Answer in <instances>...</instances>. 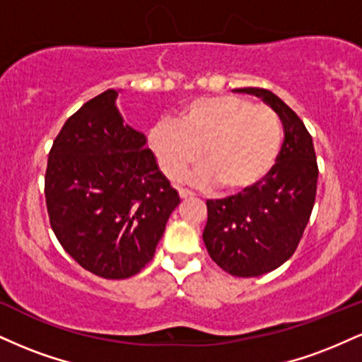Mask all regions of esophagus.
Returning a JSON list of instances; mask_svg holds the SVG:
<instances>
[{"label":"esophagus","instance_id":"esophagus-1","mask_svg":"<svg viewBox=\"0 0 362 362\" xmlns=\"http://www.w3.org/2000/svg\"><path fill=\"white\" fill-rule=\"evenodd\" d=\"M178 194H180V199H192L195 195L192 190H187V189H178Z\"/></svg>","mask_w":362,"mask_h":362}]
</instances>
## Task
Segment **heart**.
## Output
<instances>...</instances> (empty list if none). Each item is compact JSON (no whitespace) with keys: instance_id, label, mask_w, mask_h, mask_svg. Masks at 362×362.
Here are the masks:
<instances>
[{"instance_id":"obj_1","label":"heart","mask_w":362,"mask_h":362,"mask_svg":"<svg viewBox=\"0 0 362 362\" xmlns=\"http://www.w3.org/2000/svg\"><path fill=\"white\" fill-rule=\"evenodd\" d=\"M149 146L160 168L178 178L197 163V184H214L240 192L271 172L282 146V124L269 105H255L233 95L195 98L177 120H161L149 131Z\"/></svg>"}]
</instances>
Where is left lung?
<instances>
[{"instance_id": "8db88e82", "label": "left lung", "mask_w": 362, "mask_h": 362, "mask_svg": "<svg viewBox=\"0 0 362 362\" xmlns=\"http://www.w3.org/2000/svg\"><path fill=\"white\" fill-rule=\"evenodd\" d=\"M260 97L279 115L284 143L276 165L257 185L236 195L207 201L206 248L223 271L257 277L296 252L317 195L318 165L303 120L272 91L240 88Z\"/></svg>"}]
</instances>
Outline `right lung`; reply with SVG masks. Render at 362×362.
<instances>
[{"label": "right lung", "mask_w": 362, "mask_h": 362, "mask_svg": "<svg viewBox=\"0 0 362 362\" xmlns=\"http://www.w3.org/2000/svg\"><path fill=\"white\" fill-rule=\"evenodd\" d=\"M117 95L103 91L66 120L49 151L44 187L56 238L103 279L138 274L180 204L146 136L124 124Z\"/></svg>", "instance_id": "right-lung-1"}]
</instances>
